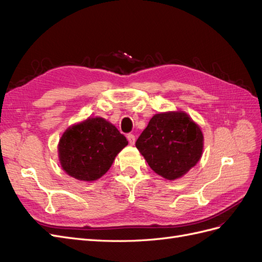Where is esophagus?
Instances as JSON below:
<instances>
[{"label": "esophagus", "instance_id": "1", "mask_svg": "<svg viewBox=\"0 0 262 262\" xmlns=\"http://www.w3.org/2000/svg\"><path fill=\"white\" fill-rule=\"evenodd\" d=\"M127 139H128L129 145L135 144V136H134L133 134H128V135H127Z\"/></svg>", "mask_w": 262, "mask_h": 262}]
</instances>
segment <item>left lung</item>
<instances>
[{"mask_svg": "<svg viewBox=\"0 0 262 262\" xmlns=\"http://www.w3.org/2000/svg\"><path fill=\"white\" fill-rule=\"evenodd\" d=\"M136 147L157 174L176 180L200 160L203 134L188 114L168 112L150 119Z\"/></svg>", "mask_w": 262, "mask_h": 262, "instance_id": "left-lung-1", "label": "left lung"}]
</instances>
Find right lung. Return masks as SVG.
Listing matches in <instances>:
<instances>
[{"mask_svg":"<svg viewBox=\"0 0 262 262\" xmlns=\"http://www.w3.org/2000/svg\"><path fill=\"white\" fill-rule=\"evenodd\" d=\"M128 141L104 118H88L67 129L59 140V160L69 176L94 181L111 168Z\"/></svg>","mask_w":262,"mask_h":262,"instance_id":"right-lung-1","label":"right lung"}]
</instances>
